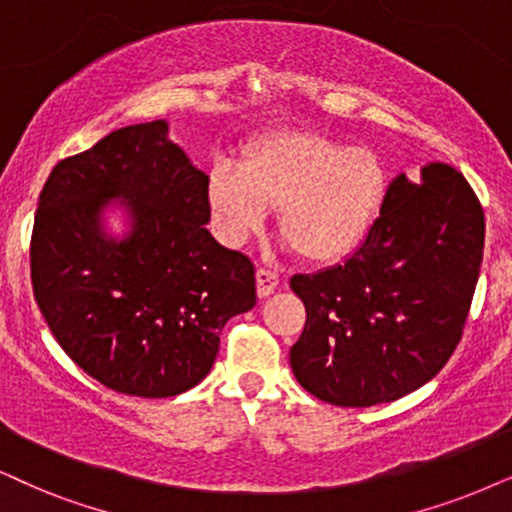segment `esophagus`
Segmentation results:
<instances>
[{"label":"esophagus","instance_id":"34e87169","mask_svg":"<svg viewBox=\"0 0 512 512\" xmlns=\"http://www.w3.org/2000/svg\"><path fill=\"white\" fill-rule=\"evenodd\" d=\"M257 295L260 297H269L274 290L278 288V274L269 269H257Z\"/></svg>","mask_w":512,"mask_h":512}]
</instances>
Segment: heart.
<instances>
[{
  "mask_svg": "<svg viewBox=\"0 0 512 512\" xmlns=\"http://www.w3.org/2000/svg\"><path fill=\"white\" fill-rule=\"evenodd\" d=\"M390 191L385 160L312 129L252 141L243 165L217 160L208 177L212 217L243 243L276 212L278 236L307 262H333L364 241Z\"/></svg>",
  "mask_w": 512,
  "mask_h": 512,
  "instance_id": "1",
  "label": "heart"
}]
</instances>
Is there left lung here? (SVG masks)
<instances>
[{
    "instance_id": "8db88e82",
    "label": "left lung",
    "mask_w": 512,
    "mask_h": 512,
    "mask_svg": "<svg viewBox=\"0 0 512 512\" xmlns=\"http://www.w3.org/2000/svg\"><path fill=\"white\" fill-rule=\"evenodd\" d=\"M484 212L458 170L392 179L380 217L342 264L295 274L307 321L290 347L304 390L335 406L387 404L442 371L468 319Z\"/></svg>"
}]
</instances>
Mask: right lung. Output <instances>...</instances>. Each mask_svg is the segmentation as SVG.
Listing matches in <instances>:
<instances>
[{
    "label": "right lung",
    "mask_w": 512,
    "mask_h": 512,
    "mask_svg": "<svg viewBox=\"0 0 512 512\" xmlns=\"http://www.w3.org/2000/svg\"><path fill=\"white\" fill-rule=\"evenodd\" d=\"M165 120L129 125L51 170L30 241L35 300L63 352L101 385L163 399L196 387L219 333L257 302L255 267L219 245L208 174L167 139ZM120 199L130 231L102 229Z\"/></svg>",
    "instance_id": "add662e5"
}]
</instances>
